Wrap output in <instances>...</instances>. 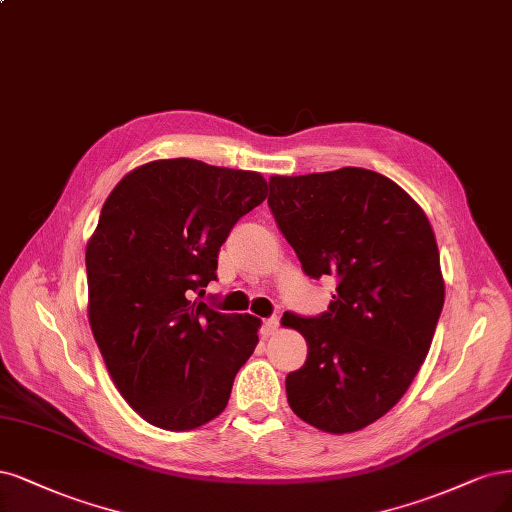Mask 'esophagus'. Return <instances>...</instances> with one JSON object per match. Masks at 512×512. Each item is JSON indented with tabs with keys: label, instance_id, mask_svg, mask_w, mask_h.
Returning a JSON list of instances; mask_svg holds the SVG:
<instances>
[{
	"label": "esophagus",
	"instance_id": "esophagus-1",
	"mask_svg": "<svg viewBox=\"0 0 512 512\" xmlns=\"http://www.w3.org/2000/svg\"><path fill=\"white\" fill-rule=\"evenodd\" d=\"M264 330H267V334H275L279 330V315H273L269 320H264Z\"/></svg>",
	"mask_w": 512,
	"mask_h": 512
}]
</instances>
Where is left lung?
Instances as JSON below:
<instances>
[{
	"label": "left lung",
	"instance_id": "8db88e82",
	"mask_svg": "<svg viewBox=\"0 0 512 512\" xmlns=\"http://www.w3.org/2000/svg\"><path fill=\"white\" fill-rule=\"evenodd\" d=\"M269 190L303 271L337 281L322 315L281 317L307 341L305 364L286 377L288 402L322 432L362 430L409 390L432 345L445 303L434 231L377 171L273 175Z\"/></svg>",
	"mask_w": 512,
	"mask_h": 512
}]
</instances>
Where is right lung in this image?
Segmentation results:
<instances>
[{"instance_id": "add662e5", "label": "right lung", "mask_w": 512, "mask_h": 512, "mask_svg": "<svg viewBox=\"0 0 512 512\" xmlns=\"http://www.w3.org/2000/svg\"><path fill=\"white\" fill-rule=\"evenodd\" d=\"M267 192L256 171L167 158L127 173L103 203L86 245L88 322L118 392L156 428L218 417L254 354L258 317L220 313L195 294Z\"/></svg>"}]
</instances>
